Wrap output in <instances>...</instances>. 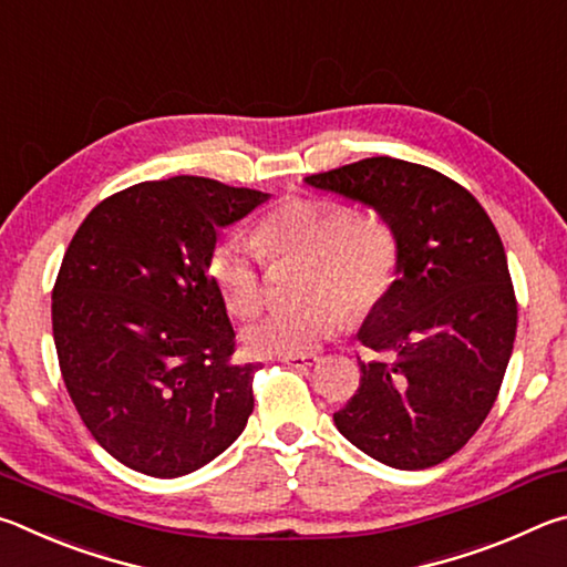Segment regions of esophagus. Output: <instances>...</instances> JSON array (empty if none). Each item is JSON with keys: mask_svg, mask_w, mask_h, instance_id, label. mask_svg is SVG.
Here are the masks:
<instances>
[{"mask_svg": "<svg viewBox=\"0 0 567 567\" xmlns=\"http://www.w3.org/2000/svg\"><path fill=\"white\" fill-rule=\"evenodd\" d=\"M280 360L287 364H295V368H312V364L318 362L315 354H285V358H280Z\"/></svg>", "mask_w": 567, "mask_h": 567, "instance_id": "esophagus-1", "label": "esophagus"}]
</instances>
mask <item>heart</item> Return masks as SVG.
<instances>
[{"mask_svg":"<svg viewBox=\"0 0 567 567\" xmlns=\"http://www.w3.org/2000/svg\"><path fill=\"white\" fill-rule=\"evenodd\" d=\"M262 255L270 260H310L307 295L318 300L300 310H277L245 330L249 352L262 358L307 354L348 322L344 305L364 312L395 280L398 237L378 213H354L332 199L297 197L277 207L257 227V245L229 235L213 247L207 270L229 312L252 318L265 302Z\"/></svg>","mask_w":567,"mask_h":567,"instance_id":"b5f03b06","label":"heart"}]
</instances>
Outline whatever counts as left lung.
<instances>
[{
	"mask_svg": "<svg viewBox=\"0 0 567 567\" xmlns=\"http://www.w3.org/2000/svg\"><path fill=\"white\" fill-rule=\"evenodd\" d=\"M305 185L375 209L398 237V280L358 332L392 362L358 360L360 388L334 425L390 467L443 463L483 425L513 354L517 302L501 235L465 187L415 162L368 157Z\"/></svg>",
	"mask_w": 567,
	"mask_h": 567,
	"instance_id": "left-lung-1",
	"label": "left lung"
}]
</instances>
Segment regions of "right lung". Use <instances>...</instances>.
<instances>
[{
  "label": "right lung",
  "instance_id": "obj_1",
  "mask_svg": "<svg viewBox=\"0 0 567 567\" xmlns=\"http://www.w3.org/2000/svg\"><path fill=\"white\" fill-rule=\"evenodd\" d=\"M267 192L205 177L140 182L76 229L52 290L66 392L94 440L137 473H195L235 443L255 408V362L207 262L217 233Z\"/></svg>",
  "mask_w": 567,
  "mask_h": 567
}]
</instances>
